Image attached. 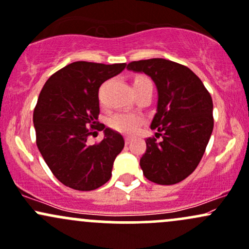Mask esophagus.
<instances>
[{"label":"esophagus","instance_id":"obj_1","mask_svg":"<svg viewBox=\"0 0 249 249\" xmlns=\"http://www.w3.org/2000/svg\"><path fill=\"white\" fill-rule=\"evenodd\" d=\"M130 140H132V139H130V136H128V135H125V136H124L125 145H128V143H130Z\"/></svg>","mask_w":249,"mask_h":249}]
</instances>
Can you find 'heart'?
I'll use <instances>...</instances> for the list:
<instances>
[{
    "instance_id": "1",
    "label": "heart",
    "mask_w": 249,
    "mask_h": 249,
    "mask_svg": "<svg viewBox=\"0 0 249 249\" xmlns=\"http://www.w3.org/2000/svg\"><path fill=\"white\" fill-rule=\"evenodd\" d=\"M149 82L146 77H138L135 78L134 84L138 85L141 83ZM143 119L141 115L133 114V113H116L113 116L109 117L108 124L109 127L113 128L114 130H117L120 133H124V134H133L138 130L142 124Z\"/></svg>"
}]
</instances>
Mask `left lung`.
I'll use <instances>...</instances> for the list:
<instances>
[{"instance_id": "obj_1", "label": "left lung", "mask_w": 249, "mask_h": 249, "mask_svg": "<svg viewBox=\"0 0 249 249\" xmlns=\"http://www.w3.org/2000/svg\"><path fill=\"white\" fill-rule=\"evenodd\" d=\"M129 71L145 73L158 90L157 113L151 128L161 141L148 138L140 159L143 176L160 185H172L189 177L204 154L213 133V100L189 68L175 61H132Z\"/></svg>"}]
</instances>
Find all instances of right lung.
I'll use <instances>...</instances> for the list:
<instances>
[{"instance_id": "right-lung-1", "label": "right lung", "mask_w": 249, "mask_h": 249, "mask_svg": "<svg viewBox=\"0 0 249 249\" xmlns=\"http://www.w3.org/2000/svg\"><path fill=\"white\" fill-rule=\"evenodd\" d=\"M125 64L74 61L47 79L33 114L36 146L54 177L69 188L91 191L111 177L124 149L120 133L101 124L104 139L88 146L89 128L97 124L98 89L124 70Z\"/></svg>"}]
</instances>
